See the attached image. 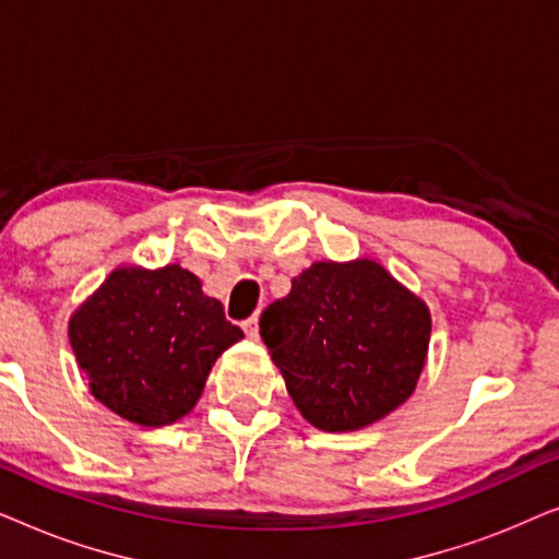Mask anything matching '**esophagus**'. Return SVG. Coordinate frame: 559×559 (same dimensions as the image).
I'll use <instances>...</instances> for the list:
<instances>
[{
  "label": "esophagus",
  "instance_id": "esophagus-1",
  "mask_svg": "<svg viewBox=\"0 0 559 559\" xmlns=\"http://www.w3.org/2000/svg\"><path fill=\"white\" fill-rule=\"evenodd\" d=\"M241 328H243V333H247V338H251V341L259 338V320H257V316L249 318V320H243Z\"/></svg>",
  "mask_w": 559,
  "mask_h": 559
}]
</instances>
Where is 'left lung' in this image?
Listing matches in <instances>:
<instances>
[{
  "label": "left lung",
  "mask_w": 559,
  "mask_h": 559,
  "mask_svg": "<svg viewBox=\"0 0 559 559\" xmlns=\"http://www.w3.org/2000/svg\"><path fill=\"white\" fill-rule=\"evenodd\" d=\"M430 331L427 305L373 259L316 262L259 320L295 407L325 432L361 430L407 402Z\"/></svg>",
  "instance_id": "8db88e82"
}]
</instances>
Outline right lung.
<instances>
[{"mask_svg":"<svg viewBox=\"0 0 559 559\" xmlns=\"http://www.w3.org/2000/svg\"><path fill=\"white\" fill-rule=\"evenodd\" d=\"M91 394L119 417L163 427L201 400L211 366L243 338L180 264L119 266L68 323Z\"/></svg>","mask_w":559,"mask_h":559,"instance_id":"right-lung-1","label":"right lung"}]
</instances>
